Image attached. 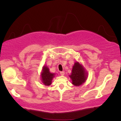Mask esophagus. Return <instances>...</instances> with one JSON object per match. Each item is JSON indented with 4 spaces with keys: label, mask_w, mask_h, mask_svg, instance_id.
Segmentation results:
<instances>
[{
    "label": "esophagus",
    "mask_w": 121,
    "mask_h": 121,
    "mask_svg": "<svg viewBox=\"0 0 121 121\" xmlns=\"http://www.w3.org/2000/svg\"><path fill=\"white\" fill-rule=\"evenodd\" d=\"M60 74L61 75H64V74H65V72H60Z\"/></svg>",
    "instance_id": "obj_1"
}]
</instances>
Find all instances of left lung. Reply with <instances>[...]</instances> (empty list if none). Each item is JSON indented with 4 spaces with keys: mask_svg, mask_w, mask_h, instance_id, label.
Instances as JSON below:
<instances>
[{
    "mask_svg": "<svg viewBox=\"0 0 121 121\" xmlns=\"http://www.w3.org/2000/svg\"><path fill=\"white\" fill-rule=\"evenodd\" d=\"M87 77L88 73L84 66L78 62H75L73 67L71 74L69 75L73 85L77 86L82 85L87 80Z\"/></svg>",
    "mask_w": 121,
    "mask_h": 121,
    "instance_id": "left-lung-1",
    "label": "left lung"
}]
</instances>
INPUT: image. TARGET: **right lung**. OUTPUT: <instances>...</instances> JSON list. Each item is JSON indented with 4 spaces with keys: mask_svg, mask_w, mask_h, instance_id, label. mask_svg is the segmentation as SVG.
<instances>
[{
    "mask_svg": "<svg viewBox=\"0 0 121 121\" xmlns=\"http://www.w3.org/2000/svg\"><path fill=\"white\" fill-rule=\"evenodd\" d=\"M55 73H52L49 72V68L44 65L42 68L41 73V78L42 82L46 86H49L52 84V79L55 77Z\"/></svg>",
    "mask_w": 121,
    "mask_h": 121,
    "instance_id": "right-lung-1",
    "label": "right lung"
}]
</instances>
